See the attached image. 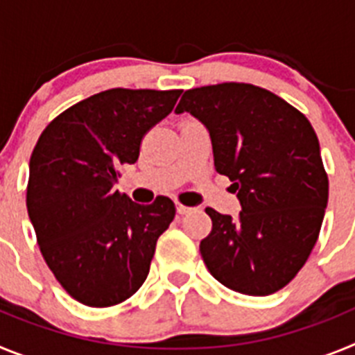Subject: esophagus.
<instances>
[{
  "mask_svg": "<svg viewBox=\"0 0 355 355\" xmlns=\"http://www.w3.org/2000/svg\"><path fill=\"white\" fill-rule=\"evenodd\" d=\"M175 209H178V213H180V215H187V213L192 211V208H190V206H184V205H181V202H175Z\"/></svg>",
  "mask_w": 355,
  "mask_h": 355,
  "instance_id": "obj_1",
  "label": "esophagus"
}]
</instances>
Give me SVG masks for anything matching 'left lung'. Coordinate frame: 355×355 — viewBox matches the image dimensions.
<instances>
[{
  "mask_svg": "<svg viewBox=\"0 0 355 355\" xmlns=\"http://www.w3.org/2000/svg\"><path fill=\"white\" fill-rule=\"evenodd\" d=\"M205 124L218 174L231 180L238 218L211 208L200 256L213 277L238 293L265 297L307 261L329 199L316 133L299 110L249 83L187 90L175 114Z\"/></svg>",
  "mask_w": 355,
  "mask_h": 355,
  "instance_id": "8db88e82",
  "label": "left lung"
}]
</instances>
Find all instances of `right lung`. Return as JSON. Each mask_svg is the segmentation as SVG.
<instances>
[{
  "label": "right lung",
  "mask_w": 355,
  "mask_h": 355,
  "mask_svg": "<svg viewBox=\"0 0 355 355\" xmlns=\"http://www.w3.org/2000/svg\"><path fill=\"white\" fill-rule=\"evenodd\" d=\"M181 90L110 89L76 103L42 131L30 158L26 206L44 259L72 299L108 307L149 274L156 241L174 220L168 197L133 202L114 190L144 135Z\"/></svg>",
  "instance_id": "right-lung-1"
}]
</instances>
